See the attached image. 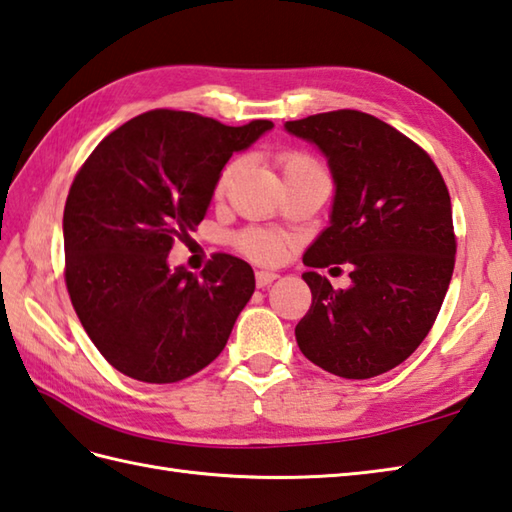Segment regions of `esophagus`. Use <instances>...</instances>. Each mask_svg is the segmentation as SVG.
I'll use <instances>...</instances> for the list:
<instances>
[{
	"label": "esophagus",
	"mask_w": 512,
	"mask_h": 512,
	"mask_svg": "<svg viewBox=\"0 0 512 512\" xmlns=\"http://www.w3.org/2000/svg\"><path fill=\"white\" fill-rule=\"evenodd\" d=\"M276 278H278L276 271H265V269L256 271V285H258V287H267V285L274 283Z\"/></svg>",
	"instance_id": "esophagus-1"
}]
</instances>
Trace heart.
<instances>
[{
	"label": "heart",
	"mask_w": 512,
	"mask_h": 512,
	"mask_svg": "<svg viewBox=\"0 0 512 512\" xmlns=\"http://www.w3.org/2000/svg\"><path fill=\"white\" fill-rule=\"evenodd\" d=\"M276 163H278L280 172H283V179L287 185L302 179V176L322 172L320 163L314 159V156L302 152V150L280 152ZM241 168H243V161L232 159L221 170V174H218V179H216V187H214V194L218 198L227 196V192L232 190V185L236 183L238 174H241ZM238 247H241L243 254L254 258L256 263L271 265V263H278V260L283 258L285 249H287V238L283 234L274 232V229L252 227V229H245V232L238 234Z\"/></svg>",
	"instance_id": "heart-1"
}]
</instances>
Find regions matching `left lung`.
Instances as JSON below:
<instances>
[{
  "instance_id": "left-lung-1",
  "label": "left lung",
  "mask_w": 512,
  "mask_h": 512,
  "mask_svg": "<svg viewBox=\"0 0 512 512\" xmlns=\"http://www.w3.org/2000/svg\"><path fill=\"white\" fill-rule=\"evenodd\" d=\"M316 143L336 183L331 223L302 274L311 307L296 340L320 369L367 380L398 367L440 314L455 267L451 196L420 145L360 110L287 121ZM349 264L352 285L333 290L316 268Z\"/></svg>"
}]
</instances>
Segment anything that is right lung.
<instances>
[{"instance_id": "add662e5", "label": "right lung", "mask_w": 512, "mask_h": 512, "mask_svg": "<svg viewBox=\"0 0 512 512\" xmlns=\"http://www.w3.org/2000/svg\"><path fill=\"white\" fill-rule=\"evenodd\" d=\"M271 128L150 110L81 165L64 210L66 287L90 340L128 378L179 382L225 349L254 294L252 267L218 252L196 276L170 269L168 254L205 218L229 156Z\"/></svg>"}]
</instances>
